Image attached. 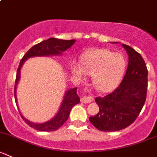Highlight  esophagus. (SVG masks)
Returning a JSON list of instances; mask_svg holds the SVG:
<instances>
[{"instance_id":"34e87169","label":"esophagus","mask_w":157,"mask_h":157,"mask_svg":"<svg viewBox=\"0 0 157 157\" xmlns=\"http://www.w3.org/2000/svg\"><path fill=\"white\" fill-rule=\"evenodd\" d=\"M94 98L93 97H82L81 98V102L83 103H91V102L94 101Z\"/></svg>"}]
</instances>
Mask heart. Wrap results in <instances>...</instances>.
<instances>
[{"instance_id":"1","label":"heart","mask_w":157,"mask_h":157,"mask_svg":"<svg viewBox=\"0 0 157 157\" xmlns=\"http://www.w3.org/2000/svg\"><path fill=\"white\" fill-rule=\"evenodd\" d=\"M126 70V60L122 54L105 49L86 51L80 57V63L73 62L71 71L77 78L86 74L92 76V83L97 90L111 92L121 82Z\"/></svg>"}]
</instances>
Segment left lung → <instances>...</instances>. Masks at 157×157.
Instances as JSON below:
<instances>
[{"label":"left lung","instance_id":"obj_1","mask_svg":"<svg viewBox=\"0 0 157 157\" xmlns=\"http://www.w3.org/2000/svg\"><path fill=\"white\" fill-rule=\"evenodd\" d=\"M122 46L129 57L125 76L113 92L104 97H96L99 113L89 118L91 124L101 131H118L130 126L137 118L146 101L147 65L140 54L131 47L124 44Z\"/></svg>","mask_w":157,"mask_h":157}]
</instances>
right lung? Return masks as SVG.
<instances>
[{
    "mask_svg": "<svg viewBox=\"0 0 157 157\" xmlns=\"http://www.w3.org/2000/svg\"><path fill=\"white\" fill-rule=\"evenodd\" d=\"M75 40H66L51 37L34 45L26 53L25 55L21 59L19 67L17 68V71L14 86V98L17 106H18L16 95L17 86L18 81H19L20 77H21V69L24 62L26 61V60L33 57L61 55L63 51H67L68 48H71L75 43ZM80 101V97L77 96V87L68 90L65 92L63 101H62V103L60 105V107L57 113L51 120L45 123H42V124H35V123L30 122L21 114V111H20V113H21L22 119L26 122V124H27V125H29L32 128L44 132L54 131V130H57V129L60 128L66 122L67 120L69 117L70 113H71L72 107L75 106L76 104H78Z\"/></svg>",
    "mask_w": 157,
    "mask_h": 157,
    "instance_id": "1",
    "label": "right lung"
}]
</instances>
